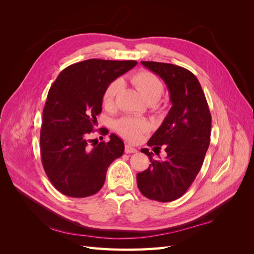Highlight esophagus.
I'll return each instance as SVG.
<instances>
[{"instance_id": "esophagus-1", "label": "esophagus", "mask_w": 254, "mask_h": 254, "mask_svg": "<svg viewBox=\"0 0 254 254\" xmlns=\"http://www.w3.org/2000/svg\"><path fill=\"white\" fill-rule=\"evenodd\" d=\"M136 151H137L136 148H134L132 145H130V144L125 145V152L126 153H133V152H136Z\"/></svg>"}]
</instances>
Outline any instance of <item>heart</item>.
Masks as SVG:
<instances>
[{"instance_id": "b5f03b06", "label": "heart", "mask_w": 254, "mask_h": 254, "mask_svg": "<svg viewBox=\"0 0 254 254\" xmlns=\"http://www.w3.org/2000/svg\"><path fill=\"white\" fill-rule=\"evenodd\" d=\"M130 81L139 90L142 96L147 103H156L163 93V83L155 74L148 71H139L134 73ZM121 80H113L106 88L103 94V104L107 108H111L115 104L119 92L121 90ZM118 131L130 141H137L149 130V124L144 120L124 118L117 123Z\"/></svg>"}]
</instances>
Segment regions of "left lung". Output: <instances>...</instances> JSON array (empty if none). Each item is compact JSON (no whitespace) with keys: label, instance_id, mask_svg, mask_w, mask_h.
<instances>
[{"label":"left lung","instance_id":"8db88e82","mask_svg":"<svg viewBox=\"0 0 254 254\" xmlns=\"http://www.w3.org/2000/svg\"><path fill=\"white\" fill-rule=\"evenodd\" d=\"M141 64L164 80L172 108L147 143L159 151L163 145L167 156L164 160H153L152 152L143 148L141 151L151 163L136 175V183L145 197L168 202L186 193L200 171L210 145L212 118L200 83L193 73L171 64Z\"/></svg>","mask_w":254,"mask_h":254}]
</instances>
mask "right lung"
Wrapping results in <instances>:
<instances>
[{
  "instance_id": "obj_1",
  "label": "right lung",
  "mask_w": 254,
  "mask_h": 254,
  "mask_svg": "<svg viewBox=\"0 0 254 254\" xmlns=\"http://www.w3.org/2000/svg\"><path fill=\"white\" fill-rule=\"evenodd\" d=\"M137 63L89 59L65 67L51 86L40 132L44 172L60 193L74 198L96 194L106 173L124 153L114 133L108 143L91 144L106 88Z\"/></svg>"
}]
</instances>
